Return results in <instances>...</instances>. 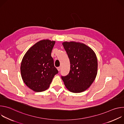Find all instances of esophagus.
Wrapping results in <instances>:
<instances>
[{"mask_svg": "<svg viewBox=\"0 0 124 124\" xmlns=\"http://www.w3.org/2000/svg\"><path fill=\"white\" fill-rule=\"evenodd\" d=\"M57 69V70H58V71H60V70H61V67H58Z\"/></svg>", "mask_w": 124, "mask_h": 124, "instance_id": "obj_1", "label": "esophagus"}]
</instances>
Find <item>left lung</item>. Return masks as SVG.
<instances>
[{"label": "left lung", "mask_w": 124, "mask_h": 124, "mask_svg": "<svg viewBox=\"0 0 124 124\" xmlns=\"http://www.w3.org/2000/svg\"><path fill=\"white\" fill-rule=\"evenodd\" d=\"M62 45L70 61L69 74L62 77L67 89L73 93L87 90L94 82L98 73V60L93 50L84 44L64 42Z\"/></svg>", "instance_id": "obj_1"}]
</instances>
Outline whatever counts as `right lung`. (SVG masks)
I'll return each instance as SVG.
<instances>
[{
	"mask_svg": "<svg viewBox=\"0 0 124 124\" xmlns=\"http://www.w3.org/2000/svg\"><path fill=\"white\" fill-rule=\"evenodd\" d=\"M54 41L41 40L32 46L25 53L21 65L22 79L33 91L46 90L54 76L58 73L51 56Z\"/></svg>",
	"mask_w": 124,
	"mask_h": 124,
	"instance_id": "1",
	"label": "right lung"
}]
</instances>
